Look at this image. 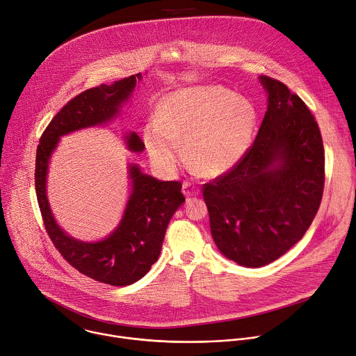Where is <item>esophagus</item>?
<instances>
[{"instance_id": "1", "label": "esophagus", "mask_w": 356, "mask_h": 356, "mask_svg": "<svg viewBox=\"0 0 356 356\" xmlns=\"http://www.w3.org/2000/svg\"><path fill=\"white\" fill-rule=\"evenodd\" d=\"M183 193H184V195H186L187 200H191V198H194L195 195H198L200 188H198L197 186H194L193 183H190V181H184V183H183Z\"/></svg>"}]
</instances>
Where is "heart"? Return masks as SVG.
Masks as SVG:
<instances>
[{
	"label": "heart",
	"mask_w": 356,
	"mask_h": 356,
	"mask_svg": "<svg viewBox=\"0 0 356 356\" xmlns=\"http://www.w3.org/2000/svg\"><path fill=\"white\" fill-rule=\"evenodd\" d=\"M258 114L248 98L222 86L190 87L166 95L143 142L150 159L172 172L181 158L206 177L234 169L249 149Z\"/></svg>",
	"instance_id": "b5f03b06"
}]
</instances>
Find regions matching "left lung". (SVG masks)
<instances>
[{
	"mask_svg": "<svg viewBox=\"0 0 356 356\" xmlns=\"http://www.w3.org/2000/svg\"><path fill=\"white\" fill-rule=\"evenodd\" d=\"M268 110L255 142L229 172L202 186L213 239L241 266L262 268L312 225L324 190V146L317 121L286 84L259 76Z\"/></svg>",
	"mask_w": 356,
	"mask_h": 356,
	"instance_id": "left-lung-1",
	"label": "left lung"
}]
</instances>
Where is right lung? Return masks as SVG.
Segmentation results:
<instances>
[{
    "mask_svg": "<svg viewBox=\"0 0 356 356\" xmlns=\"http://www.w3.org/2000/svg\"><path fill=\"white\" fill-rule=\"evenodd\" d=\"M140 80L142 74L138 73L76 95L50 121L36 150L35 188L49 238L74 269L111 286L138 282L158 261L169 221L186 200L181 183L158 180L145 175L138 165H129L131 195L118 227L103 241L83 242L58 225L46 195V176L50 156L60 136L114 120ZM125 143L131 152L145 149V143L135 132L125 135Z\"/></svg>",
    "mask_w": 356,
    "mask_h": 356,
    "instance_id": "add662e5",
    "label": "right lung"
}]
</instances>
